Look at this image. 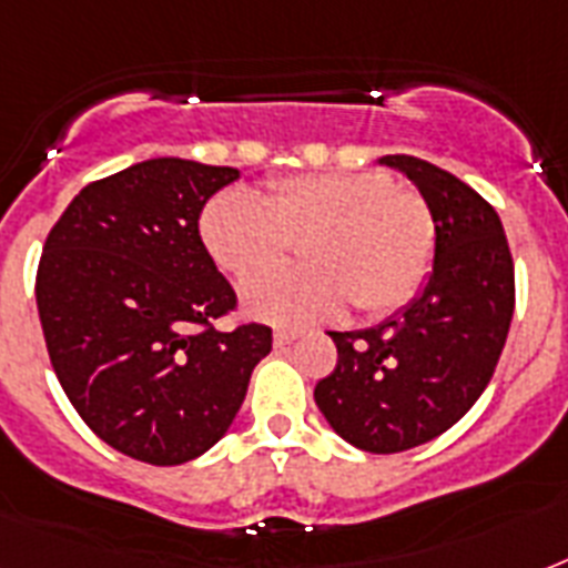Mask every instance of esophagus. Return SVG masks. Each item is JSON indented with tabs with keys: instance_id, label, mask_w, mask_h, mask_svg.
<instances>
[{
	"instance_id": "esophagus-1",
	"label": "esophagus",
	"mask_w": 568,
	"mask_h": 568,
	"mask_svg": "<svg viewBox=\"0 0 568 568\" xmlns=\"http://www.w3.org/2000/svg\"><path fill=\"white\" fill-rule=\"evenodd\" d=\"M297 338H301V333H297V329H276L274 345L276 347H288V345H294Z\"/></svg>"
}]
</instances>
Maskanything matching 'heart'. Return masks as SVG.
Returning <instances> with one entry per match:
<instances>
[{"mask_svg": "<svg viewBox=\"0 0 568 568\" xmlns=\"http://www.w3.org/2000/svg\"><path fill=\"white\" fill-rule=\"evenodd\" d=\"M196 226L205 253L239 285L304 241L310 268L255 278L241 297L247 315L283 327L336 318L347 301L363 315H386L418 294L436 253L430 209L395 191L386 173H297L271 182L262 200L217 191Z\"/></svg>", "mask_w": 568, "mask_h": 568, "instance_id": "heart-1", "label": "heart"}]
</instances>
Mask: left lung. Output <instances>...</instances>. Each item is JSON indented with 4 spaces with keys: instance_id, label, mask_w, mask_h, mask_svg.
Returning <instances> with one entry per match:
<instances>
[{
    "instance_id": "obj_1",
    "label": "left lung",
    "mask_w": 568,
    "mask_h": 568,
    "mask_svg": "<svg viewBox=\"0 0 568 568\" xmlns=\"http://www.w3.org/2000/svg\"><path fill=\"white\" fill-rule=\"evenodd\" d=\"M413 182L436 230L422 292L377 327L329 333L338 363L315 386L327 424L368 454L436 439L484 395L516 306L501 217L454 173L415 155H383Z\"/></svg>"
}]
</instances>
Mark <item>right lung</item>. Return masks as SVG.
<instances>
[{
    "instance_id": "right-lung-1",
    "label": "right lung",
    "mask_w": 568,
    "mask_h": 568,
    "mask_svg": "<svg viewBox=\"0 0 568 568\" xmlns=\"http://www.w3.org/2000/svg\"><path fill=\"white\" fill-rule=\"evenodd\" d=\"M235 180V168L146 159L79 191L43 244L34 294L58 383L105 445L150 466L212 448L271 354V327H212L235 292L196 221Z\"/></svg>"
}]
</instances>
